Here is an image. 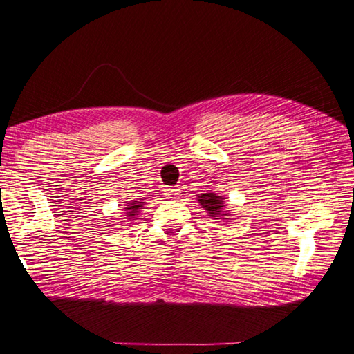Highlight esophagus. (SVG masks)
<instances>
[{"mask_svg":"<svg viewBox=\"0 0 354 354\" xmlns=\"http://www.w3.org/2000/svg\"><path fill=\"white\" fill-rule=\"evenodd\" d=\"M180 187H174V188H166L165 189V196L167 199H177L180 196Z\"/></svg>","mask_w":354,"mask_h":354,"instance_id":"obj_1","label":"esophagus"}]
</instances>
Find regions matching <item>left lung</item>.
<instances>
[{"label": "left lung", "instance_id": "1", "mask_svg": "<svg viewBox=\"0 0 354 354\" xmlns=\"http://www.w3.org/2000/svg\"><path fill=\"white\" fill-rule=\"evenodd\" d=\"M198 201L199 205L208 213V216L213 219H229L230 210H227V205H225V198L216 191L208 189L205 193L198 194Z\"/></svg>", "mask_w": 354, "mask_h": 354}]
</instances>
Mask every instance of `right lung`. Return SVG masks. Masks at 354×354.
Here are the masks:
<instances>
[{
	"label": "right lung",
	"instance_id": "1",
	"mask_svg": "<svg viewBox=\"0 0 354 354\" xmlns=\"http://www.w3.org/2000/svg\"><path fill=\"white\" fill-rule=\"evenodd\" d=\"M146 202H142V199H131V201H127V204L124 207V219L125 221H131L133 218H135L139 212H141V208L144 207Z\"/></svg>",
	"mask_w": 354,
	"mask_h": 354
}]
</instances>
